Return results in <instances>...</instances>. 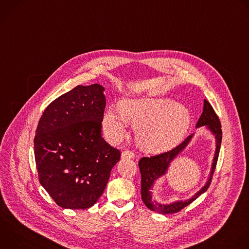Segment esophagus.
Listing matches in <instances>:
<instances>
[{
	"instance_id": "34e87169",
	"label": "esophagus",
	"mask_w": 249,
	"mask_h": 249,
	"mask_svg": "<svg viewBox=\"0 0 249 249\" xmlns=\"http://www.w3.org/2000/svg\"><path fill=\"white\" fill-rule=\"evenodd\" d=\"M134 153L132 151H128V150H125L122 154H121V159L123 160H127V159H133L134 158Z\"/></svg>"
}]
</instances>
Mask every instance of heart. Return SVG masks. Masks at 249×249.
I'll use <instances>...</instances> for the list:
<instances>
[{
    "mask_svg": "<svg viewBox=\"0 0 249 249\" xmlns=\"http://www.w3.org/2000/svg\"><path fill=\"white\" fill-rule=\"evenodd\" d=\"M131 120L139 121L136 134L142 147L151 152L169 150L185 137L191 122L189 111L177 101L164 97L126 98L122 106L111 105L102 117V130L110 142L122 140Z\"/></svg>",
    "mask_w": 249,
    "mask_h": 249,
    "instance_id": "b5f03b06",
    "label": "heart"
}]
</instances>
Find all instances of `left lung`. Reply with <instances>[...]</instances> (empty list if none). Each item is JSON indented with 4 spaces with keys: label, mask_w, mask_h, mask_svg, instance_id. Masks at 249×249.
Segmentation results:
<instances>
[{
    "label": "left lung",
    "mask_w": 249,
    "mask_h": 249,
    "mask_svg": "<svg viewBox=\"0 0 249 249\" xmlns=\"http://www.w3.org/2000/svg\"><path fill=\"white\" fill-rule=\"evenodd\" d=\"M210 131V133L215 137V154L214 158H213L210 173L208 175L207 181L205 182L204 186L196 192L191 198L187 200H176L174 202H171L169 204L160 203L158 200H156V197L154 196V186L159 178L161 176L165 175L168 171V167L170 163L173 161L174 159L177 158V156L180 155L186 147L190 144L192 141L194 134H191L188 136L180 145L177 146L176 148L172 149L169 152L150 157V158H142L139 161V167L141 171V196L142 200L145 203V205L152 211L159 213V214H174V213L179 212L189 204H191L193 201H195L200 195L205 193L212 180L213 173L215 171L216 164L218 161V157L221 149V143H222V126L221 122L215 113L214 109L211 106V104L205 99L204 100V107L203 112L196 124V128L204 127Z\"/></svg>",
    "instance_id": "obj_1"
}]
</instances>
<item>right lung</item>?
<instances>
[{
  "label": "right lung",
  "instance_id": "add662e5",
  "mask_svg": "<svg viewBox=\"0 0 249 249\" xmlns=\"http://www.w3.org/2000/svg\"><path fill=\"white\" fill-rule=\"evenodd\" d=\"M104 88L78 86L44 110L34 137L39 181L64 209H88L102 195L120 151L101 137Z\"/></svg>",
  "mask_w": 249,
  "mask_h": 249
}]
</instances>
